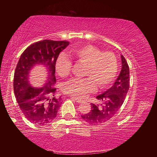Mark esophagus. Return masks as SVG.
I'll list each match as a JSON object with an SVG mask.
<instances>
[{"mask_svg": "<svg viewBox=\"0 0 157 157\" xmlns=\"http://www.w3.org/2000/svg\"><path fill=\"white\" fill-rule=\"evenodd\" d=\"M71 99H73L75 101H76V102L78 103H82V102H83V100H82L80 99H78V98H74V97H71Z\"/></svg>", "mask_w": 157, "mask_h": 157, "instance_id": "esophagus-1", "label": "esophagus"}]
</instances>
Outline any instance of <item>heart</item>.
Here are the masks:
<instances>
[{"label":"heart","mask_w":157,"mask_h":157,"mask_svg":"<svg viewBox=\"0 0 157 157\" xmlns=\"http://www.w3.org/2000/svg\"><path fill=\"white\" fill-rule=\"evenodd\" d=\"M68 56L76 62L85 64L84 79H71L63 85V91L76 98H84L95 89H105L112 84L118 71V59L110 52H103L92 45L75 47L68 52ZM72 62L64 54H61L55 62V70L60 77L71 72Z\"/></svg>","instance_id":"heart-1"}]
</instances>
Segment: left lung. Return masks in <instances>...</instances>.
Masks as SVG:
<instances>
[{
    "label": "left lung",
    "mask_w": 157,
    "mask_h": 157,
    "mask_svg": "<svg viewBox=\"0 0 157 157\" xmlns=\"http://www.w3.org/2000/svg\"><path fill=\"white\" fill-rule=\"evenodd\" d=\"M122 68L121 73L112 86L96 97L102 102L99 106L91 103L89 113L82 116L87 123L95 125L104 123L115 116L120 109L129 88V68L123 55H121Z\"/></svg>",
    "instance_id": "left-lung-1"
}]
</instances>
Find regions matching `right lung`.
<instances>
[{"label":"right lung","mask_w":157,"mask_h":157,"mask_svg":"<svg viewBox=\"0 0 157 157\" xmlns=\"http://www.w3.org/2000/svg\"><path fill=\"white\" fill-rule=\"evenodd\" d=\"M69 45L66 41L43 40L30 45L22 53L14 76V91L25 118L36 125H45L54 120L62 105L55 98V62L59 53ZM36 65L45 67L47 77L44 86L34 87L29 82L30 73Z\"/></svg>","instance_id":"right-lung-1"}]
</instances>
